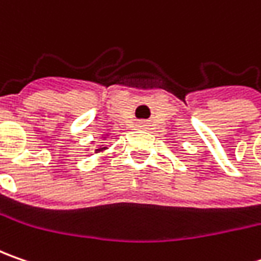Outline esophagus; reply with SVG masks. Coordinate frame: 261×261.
<instances>
[{"label":"esophagus","mask_w":261,"mask_h":261,"mask_svg":"<svg viewBox=\"0 0 261 261\" xmlns=\"http://www.w3.org/2000/svg\"><path fill=\"white\" fill-rule=\"evenodd\" d=\"M138 126H139V127H146V123L145 122H139V123H138Z\"/></svg>","instance_id":"1"}]
</instances>
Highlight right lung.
Instances as JSON below:
<instances>
[{"label": "right lung", "mask_w": 261, "mask_h": 261, "mask_svg": "<svg viewBox=\"0 0 261 261\" xmlns=\"http://www.w3.org/2000/svg\"><path fill=\"white\" fill-rule=\"evenodd\" d=\"M110 136V132H105L103 135H100V139H103V141H106L107 138ZM91 144H94V141H91ZM109 148L107 146H97V149H94V154H100V152H105V151H107Z\"/></svg>", "instance_id": "1"}]
</instances>
